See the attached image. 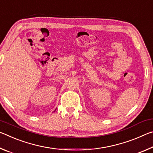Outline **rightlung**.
I'll return each instance as SVG.
<instances>
[{
  "instance_id": "obj_1",
  "label": "right lung",
  "mask_w": 153,
  "mask_h": 153,
  "mask_svg": "<svg viewBox=\"0 0 153 153\" xmlns=\"http://www.w3.org/2000/svg\"><path fill=\"white\" fill-rule=\"evenodd\" d=\"M55 110H56V109H55Z\"/></svg>"
}]
</instances>
